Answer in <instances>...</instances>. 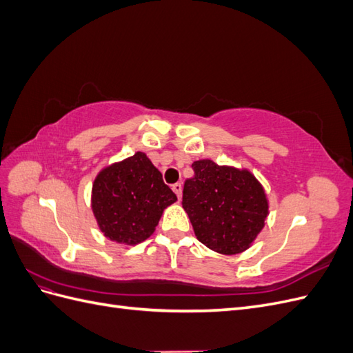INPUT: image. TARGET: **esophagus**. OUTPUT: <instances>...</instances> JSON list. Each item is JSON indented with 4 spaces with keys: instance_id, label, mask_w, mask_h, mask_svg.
Segmentation results:
<instances>
[{
    "instance_id": "34e87169",
    "label": "esophagus",
    "mask_w": 353,
    "mask_h": 353,
    "mask_svg": "<svg viewBox=\"0 0 353 353\" xmlns=\"http://www.w3.org/2000/svg\"><path fill=\"white\" fill-rule=\"evenodd\" d=\"M172 190H174V193L178 196V199H181V196H183V184H181V183L174 184Z\"/></svg>"
}]
</instances>
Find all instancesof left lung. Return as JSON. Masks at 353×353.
Masks as SVG:
<instances>
[{
  "mask_svg": "<svg viewBox=\"0 0 353 353\" xmlns=\"http://www.w3.org/2000/svg\"><path fill=\"white\" fill-rule=\"evenodd\" d=\"M183 191V208L199 241L222 254L248 250L265 225L268 200L248 169L219 166L209 159L191 165Z\"/></svg>",
  "mask_w": 353,
  "mask_h": 353,
  "instance_id": "obj_1",
  "label": "left lung"
}]
</instances>
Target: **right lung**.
Returning <instances> with one entry per match:
<instances>
[{
    "mask_svg": "<svg viewBox=\"0 0 353 353\" xmlns=\"http://www.w3.org/2000/svg\"><path fill=\"white\" fill-rule=\"evenodd\" d=\"M176 196L143 152L101 169L92 184L91 208L112 241L135 245L152 236Z\"/></svg>",
    "mask_w": 353,
    "mask_h": 353,
    "instance_id": "add662e5",
    "label": "right lung"
}]
</instances>
